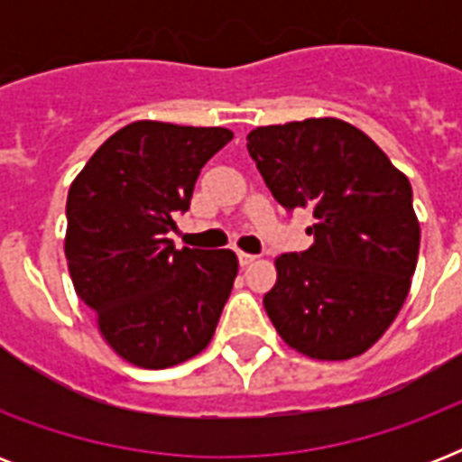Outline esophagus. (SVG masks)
<instances>
[{
	"label": "esophagus",
	"mask_w": 462,
	"mask_h": 462,
	"mask_svg": "<svg viewBox=\"0 0 462 462\" xmlns=\"http://www.w3.org/2000/svg\"><path fill=\"white\" fill-rule=\"evenodd\" d=\"M237 259L242 266H249V263H254V261H256V256H254V254H246V252H237Z\"/></svg>",
	"instance_id": "34e87169"
}]
</instances>
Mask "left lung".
I'll return each mask as SVG.
<instances>
[{
  "instance_id": "8db88e82",
  "label": "left lung",
  "mask_w": 462,
  "mask_h": 462,
  "mask_svg": "<svg viewBox=\"0 0 462 462\" xmlns=\"http://www.w3.org/2000/svg\"><path fill=\"white\" fill-rule=\"evenodd\" d=\"M246 148L275 201L314 216V245L275 259L266 314L307 357H357L393 323L415 273L408 177L365 132L333 117L259 126Z\"/></svg>"
}]
</instances>
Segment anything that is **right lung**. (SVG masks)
<instances>
[{
    "label": "right lung",
    "instance_id": "right-lung-1",
    "mask_svg": "<svg viewBox=\"0 0 462 462\" xmlns=\"http://www.w3.org/2000/svg\"><path fill=\"white\" fill-rule=\"evenodd\" d=\"M223 126L134 122L112 134L67 199L69 273L119 357L143 369L187 362L210 343L237 278L230 249H174L201 167Z\"/></svg>",
    "mask_w": 462,
    "mask_h": 462
}]
</instances>
